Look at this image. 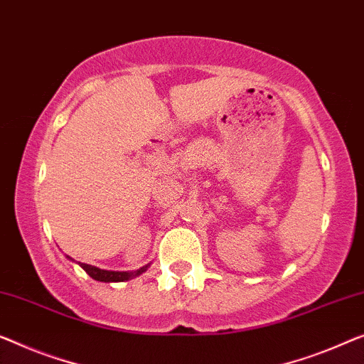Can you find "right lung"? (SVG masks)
<instances>
[{"mask_svg":"<svg viewBox=\"0 0 364 364\" xmlns=\"http://www.w3.org/2000/svg\"><path fill=\"white\" fill-rule=\"evenodd\" d=\"M65 257H67L68 259H72V262H75V259L72 257H68V255H65ZM77 263L91 276V278L96 281H102V283H122V281L134 279V278H137L139 274L145 273V271H147L150 267V263H149V264H145V267L139 268L137 271H109V269H101V268L91 267V264H86L81 262H77Z\"/></svg>","mask_w":364,"mask_h":364,"instance_id":"right-lung-1","label":"right lung"}]
</instances>
